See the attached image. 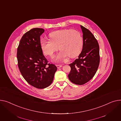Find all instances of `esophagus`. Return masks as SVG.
Instances as JSON below:
<instances>
[{"mask_svg": "<svg viewBox=\"0 0 121 121\" xmlns=\"http://www.w3.org/2000/svg\"><path fill=\"white\" fill-rule=\"evenodd\" d=\"M56 67L58 69H59L60 68H61L62 67V65H56Z\"/></svg>", "mask_w": 121, "mask_h": 121, "instance_id": "esophagus-1", "label": "esophagus"}]
</instances>
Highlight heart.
<instances>
[{"mask_svg": "<svg viewBox=\"0 0 121 121\" xmlns=\"http://www.w3.org/2000/svg\"><path fill=\"white\" fill-rule=\"evenodd\" d=\"M50 40L42 39L40 45L44 54L52 57L54 53L61 50L54 59L59 62L66 58H74L81 52L83 47V38L79 32L72 29H64L52 32L49 35Z\"/></svg>", "mask_w": 121, "mask_h": 121, "instance_id": "obj_1", "label": "heart"}]
</instances>
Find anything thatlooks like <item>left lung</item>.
<instances>
[{"instance_id":"obj_1","label":"left lung","mask_w":121,"mask_h":121,"mask_svg":"<svg viewBox=\"0 0 121 121\" xmlns=\"http://www.w3.org/2000/svg\"><path fill=\"white\" fill-rule=\"evenodd\" d=\"M83 34V46L81 53L69 64L71 70L68 75L70 81L82 85L91 80L95 74L100 63L99 46L90 30L81 25Z\"/></svg>"}]
</instances>
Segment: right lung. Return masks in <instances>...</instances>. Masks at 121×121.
<instances>
[{
	"instance_id": "1",
	"label": "right lung",
	"mask_w": 121,
	"mask_h": 121,
	"mask_svg": "<svg viewBox=\"0 0 121 121\" xmlns=\"http://www.w3.org/2000/svg\"><path fill=\"white\" fill-rule=\"evenodd\" d=\"M42 28H34L22 37L17 48L18 67L26 81L31 86L42 89L52 82L57 67L48 63L40 45Z\"/></svg>"
}]
</instances>
